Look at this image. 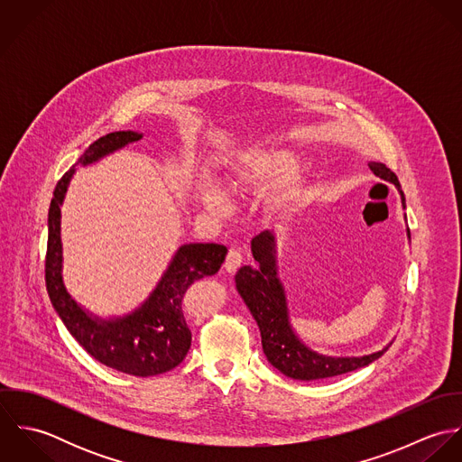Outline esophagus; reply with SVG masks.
Segmentation results:
<instances>
[{
    "mask_svg": "<svg viewBox=\"0 0 462 462\" xmlns=\"http://www.w3.org/2000/svg\"><path fill=\"white\" fill-rule=\"evenodd\" d=\"M242 262H244V253L240 249H229L224 266L227 272H235L242 264Z\"/></svg>",
    "mask_w": 462,
    "mask_h": 462,
    "instance_id": "1",
    "label": "esophagus"
}]
</instances>
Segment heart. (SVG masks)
<instances>
[{"mask_svg": "<svg viewBox=\"0 0 462 462\" xmlns=\"http://www.w3.org/2000/svg\"><path fill=\"white\" fill-rule=\"evenodd\" d=\"M299 169V160L284 149L253 151L240 158L224 180L229 192H247L270 181H282L291 178ZM196 196L204 209L222 213L227 208V199L211 178H202L196 185Z\"/></svg>", "mask_w": 462, "mask_h": 462, "instance_id": "obj_1", "label": "heart"}]
</instances>
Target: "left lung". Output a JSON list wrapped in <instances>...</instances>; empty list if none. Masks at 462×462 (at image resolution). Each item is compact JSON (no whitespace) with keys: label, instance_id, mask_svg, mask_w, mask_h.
<instances>
[{"label":"left lung","instance_id":"obj_1","mask_svg":"<svg viewBox=\"0 0 462 462\" xmlns=\"http://www.w3.org/2000/svg\"><path fill=\"white\" fill-rule=\"evenodd\" d=\"M368 165L375 176L396 185L403 204L405 199L400 190L395 172L379 162H370ZM407 236L411 238L409 229ZM251 249L260 266H242L235 275L236 290L258 322L268 363L281 374L297 381L328 379L368 366L388 350L386 346L379 352L361 357H330L313 352L291 329L284 288L277 277L273 235L270 231L260 233L253 238Z\"/></svg>","mask_w":462,"mask_h":462}]
</instances>
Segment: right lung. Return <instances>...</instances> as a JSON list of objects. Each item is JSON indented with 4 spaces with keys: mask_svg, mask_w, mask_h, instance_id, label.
Returning <instances> with one entry per match:
<instances>
[{
    "mask_svg": "<svg viewBox=\"0 0 462 462\" xmlns=\"http://www.w3.org/2000/svg\"><path fill=\"white\" fill-rule=\"evenodd\" d=\"M140 138L142 133H108L90 143L76 165L94 163ZM72 174L74 167L57 183L48 213L46 288L50 300L70 336L99 363L134 377L165 374L185 359L192 343V332L183 313V297L196 281L218 272L227 249L218 244L181 245L138 310L110 320L92 317L69 295L62 277L60 206Z\"/></svg>",
    "mask_w": 462,
    "mask_h": 462,
    "instance_id": "obj_1",
    "label": "right lung"
}]
</instances>
